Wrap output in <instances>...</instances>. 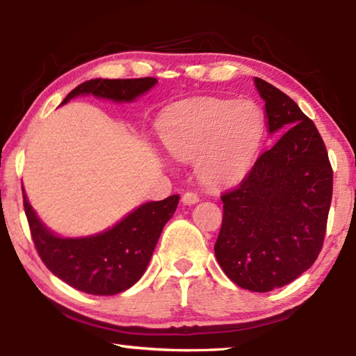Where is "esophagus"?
<instances>
[{
	"mask_svg": "<svg viewBox=\"0 0 356 356\" xmlns=\"http://www.w3.org/2000/svg\"><path fill=\"white\" fill-rule=\"evenodd\" d=\"M197 201H200V196L195 191H186L182 195V202L185 206H191V204H196Z\"/></svg>",
	"mask_w": 356,
	"mask_h": 356,
	"instance_id": "1",
	"label": "esophagus"
}]
</instances>
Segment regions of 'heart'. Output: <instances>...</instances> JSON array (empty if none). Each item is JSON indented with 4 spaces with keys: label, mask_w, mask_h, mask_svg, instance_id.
<instances>
[{
    "label": "heart",
    "mask_w": 356,
    "mask_h": 356,
    "mask_svg": "<svg viewBox=\"0 0 356 356\" xmlns=\"http://www.w3.org/2000/svg\"><path fill=\"white\" fill-rule=\"evenodd\" d=\"M264 135V114L252 102L204 99L182 108L163 130L170 152L196 161L197 176L209 185L242 179L254 161Z\"/></svg>",
    "instance_id": "b5f03b06"
}]
</instances>
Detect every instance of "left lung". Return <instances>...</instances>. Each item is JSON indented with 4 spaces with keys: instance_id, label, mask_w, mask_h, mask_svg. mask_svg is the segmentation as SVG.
Here are the masks:
<instances>
[{
    "instance_id": "8db88e82",
    "label": "left lung",
    "mask_w": 356,
    "mask_h": 356,
    "mask_svg": "<svg viewBox=\"0 0 356 356\" xmlns=\"http://www.w3.org/2000/svg\"><path fill=\"white\" fill-rule=\"evenodd\" d=\"M254 83L265 100L267 129L280 138L236 188L221 195L215 256L237 286L270 292L316 262L327 232L333 170L314 122L273 84Z\"/></svg>"
}]
</instances>
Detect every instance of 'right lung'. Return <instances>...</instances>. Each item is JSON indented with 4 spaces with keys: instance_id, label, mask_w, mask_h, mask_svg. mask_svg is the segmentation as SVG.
I'll return each mask as SVG.
<instances>
[{
    "instance_id": "1",
    "label": "right lung",
    "mask_w": 356,
    "mask_h": 356,
    "mask_svg": "<svg viewBox=\"0 0 356 356\" xmlns=\"http://www.w3.org/2000/svg\"><path fill=\"white\" fill-rule=\"evenodd\" d=\"M156 78L89 80L76 86L63 105L76 95L92 94L114 102H131L155 86ZM179 195L146 202L108 231L83 238H63L48 231L29 206L23 207L38 254L50 272L76 291L116 295L127 291L146 272L163 226L176 212Z\"/></svg>"
}]
</instances>
